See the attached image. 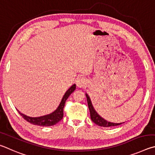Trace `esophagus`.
Masks as SVG:
<instances>
[{"label": "esophagus", "instance_id": "esophagus-1", "mask_svg": "<svg viewBox=\"0 0 155 155\" xmlns=\"http://www.w3.org/2000/svg\"><path fill=\"white\" fill-rule=\"evenodd\" d=\"M76 84H77V86L79 88L84 87L85 85L86 84V80L84 78L80 77V78H78L77 81H76Z\"/></svg>", "mask_w": 155, "mask_h": 155}]
</instances>
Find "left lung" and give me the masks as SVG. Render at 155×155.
Segmentation results:
<instances>
[{"label": "left lung", "mask_w": 155, "mask_h": 155, "mask_svg": "<svg viewBox=\"0 0 155 155\" xmlns=\"http://www.w3.org/2000/svg\"><path fill=\"white\" fill-rule=\"evenodd\" d=\"M86 99H87V102H88V105L89 108V111H90V114H91V120L93 122L97 125L104 127H114V126H118L120 125V124L123 123H110V122H107V120H104V118H102L101 116H100L98 114H97L95 110H94L93 107V105L91 104V99L89 98V97L87 94H86Z\"/></svg>", "instance_id": "8db88e82"}]
</instances>
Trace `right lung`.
Returning <instances> with one entry per match:
<instances>
[{"label":"right lung","instance_id":"add662e5","mask_svg":"<svg viewBox=\"0 0 155 155\" xmlns=\"http://www.w3.org/2000/svg\"><path fill=\"white\" fill-rule=\"evenodd\" d=\"M75 84L71 86L69 89H68L67 91L65 93L64 95L62 97V99L60 104L58 107L52 112L50 114L45 115L43 116H41V117H37V118H32L22 114L20 113L18 110V113L22 116L24 120H26L27 122H28L31 124H35V125L38 126H43V127H50L53 126L56 123H58V122L62 120V117H63V109L65 105V102H66L67 99L69 95L71 94L73 91L75 90Z\"/></svg>","mask_w":155,"mask_h":155}]
</instances>
